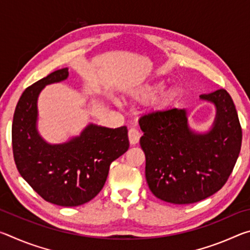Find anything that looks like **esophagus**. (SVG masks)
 I'll return each instance as SVG.
<instances>
[{
	"mask_svg": "<svg viewBox=\"0 0 250 250\" xmlns=\"http://www.w3.org/2000/svg\"><path fill=\"white\" fill-rule=\"evenodd\" d=\"M128 137H129V141L131 145H137L140 140L141 133L139 132V130L134 129V128H130L128 131Z\"/></svg>",
	"mask_w": 250,
	"mask_h": 250,
	"instance_id": "obj_1",
	"label": "esophagus"
}]
</instances>
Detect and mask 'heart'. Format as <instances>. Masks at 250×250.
Listing matches in <instances>:
<instances>
[{"label":"heart","mask_w":250,"mask_h":250,"mask_svg":"<svg viewBox=\"0 0 250 250\" xmlns=\"http://www.w3.org/2000/svg\"><path fill=\"white\" fill-rule=\"evenodd\" d=\"M163 84L162 83H150V84H146L140 89H138L137 91L133 94V98L140 101H146L151 99L156 92L160 91L162 89ZM174 96V92L172 90H167L164 91L163 94H161L158 99H156V104H166L168 101L172 99V97Z\"/></svg>","instance_id":"1"}]
</instances>
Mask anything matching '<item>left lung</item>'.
Masks as SVG:
<instances>
[{
  "label": "left lung",
  "mask_w": 250,
  "mask_h": 250,
  "mask_svg": "<svg viewBox=\"0 0 250 250\" xmlns=\"http://www.w3.org/2000/svg\"><path fill=\"white\" fill-rule=\"evenodd\" d=\"M200 97L217 108L215 125L206 134L188 129L184 109L156 110L139 120L147 185L156 197L172 204H193L218 192L242 146V126L229 94L218 89Z\"/></svg>",
  "instance_id": "obj_1"
}]
</instances>
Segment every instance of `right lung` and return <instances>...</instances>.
I'll list each match as a JSON object with an SVG mask.
<instances>
[{"label": "right lung", "mask_w": 250, "mask_h": 250, "mask_svg": "<svg viewBox=\"0 0 250 250\" xmlns=\"http://www.w3.org/2000/svg\"><path fill=\"white\" fill-rule=\"evenodd\" d=\"M68 69L50 73L31 84L16 104L12 147L23 179L46 202L73 207L91 201L107 180L110 164L129 149L126 126L117 129L90 125L80 137L49 146L36 131L37 97L44 86L64 80Z\"/></svg>", "instance_id": "add662e5"}]
</instances>
